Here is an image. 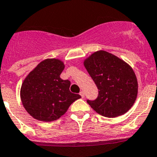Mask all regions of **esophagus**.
Listing matches in <instances>:
<instances>
[{
    "instance_id": "34e87169",
    "label": "esophagus",
    "mask_w": 157,
    "mask_h": 157,
    "mask_svg": "<svg viewBox=\"0 0 157 157\" xmlns=\"http://www.w3.org/2000/svg\"><path fill=\"white\" fill-rule=\"evenodd\" d=\"M80 96H82V98H84V96H85V93H84V91H82V90L81 92H80Z\"/></svg>"
}]
</instances>
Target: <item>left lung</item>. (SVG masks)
Here are the masks:
<instances>
[{
  "label": "left lung",
  "instance_id": "1",
  "mask_svg": "<svg viewBox=\"0 0 157 157\" xmlns=\"http://www.w3.org/2000/svg\"><path fill=\"white\" fill-rule=\"evenodd\" d=\"M99 90L93 101L87 100L99 114L116 117L128 111L138 95V81L128 63L105 50L93 53L83 61Z\"/></svg>",
  "mask_w": 157,
  "mask_h": 157
}]
</instances>
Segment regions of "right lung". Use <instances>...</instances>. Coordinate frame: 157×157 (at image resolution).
I'll return each mask as SVG.
<instances>
[{"label": "right lung", "instance_id": "right-lung-1", "mask_svg": "<svg viewBox=\"0 0 157 157\" xmlns=\"http://www.w3.org/2000/svg\"><path fill=\"white\" fill-rule=\"evenodd\" d=\"M64 66L60 59H45L25 78L20 97L24 108L33 118L45 122L57 120L73 102L81 98L70 92V81L60 78Z\"/></svg>", "mask_w": 157, "mask_h": 157}]
</instances>
